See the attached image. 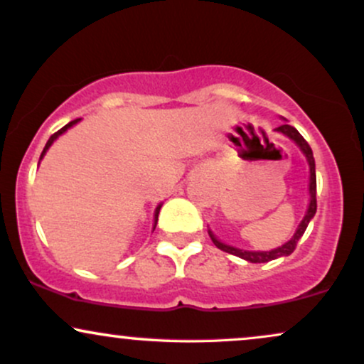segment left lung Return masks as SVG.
Masks as SVG:
<instances>
[{
  "label": "left lung",
  "mask_w": 364,
  "mask_h": 364,
  "mask_svg": "<svg viewBox=\"0 0 364 364\" xmlns=\"http://www.w3.org/2000/svg\"><path fill=\"white\" fill-rule=\"evenodd\" d=\"M275 129L284 133V135L289 136L291 140H294L296 144L299 145V149L303 150L304 156H306L308 164H310V205H308L306 215H304L301 224H299L298 229H296L294 236H292L286 245L279 246V248H275V250H270V252H245V250H237V248H232V246H229V245L220 243V241L215 240L214 235L208 231V235H210L212 241H214V245L217 246V248L223 250V252H225V253L236 255V257L243 258V260L252 262V263H265V262L275 260V258H279V257H287V255H291L296 250L298 241L301 240L304 231H306L308 224H310V220L313 219V215H315V212H316V176H315V159H313L311 147L308 145V141L303 139L301 133H299L294 127H291V124H281V127L275 128Z\"/></svg>",
  "instance_id": "8db88e82"
}]
</instances>
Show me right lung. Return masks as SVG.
Instances as JSON below:
<instances>
[{
    "label": "right lung",
    "mask_w": 364,
    "mask_h": 364,
    "mask_svg": "<svg viewBox=\"0 0 364 364\" xmlns=\"http://www.w3.org/2000/svg\"><path fill=\"white\" fill-rule=\"evenodd\" d=\"M78 121H80V119H73V121H70V123H68V124H65V127H63L61 129H58V132H56V133H53V135H51V139H49V140H48V144H46V147H44V150H43V154H41V159H43V157H44L46 150H48L49 147H51V144H53V141H54V140H56V139H58V136H60V135H61V133H65V132H66V129H68L70 127H73V124H75V123H78ZM159 210H161V205H159V207H157V210H156V223H154V229H156V224H157V215H159Z\"/></svg>",
    "instance_id": "add662e5"
}]
</instances>
